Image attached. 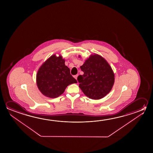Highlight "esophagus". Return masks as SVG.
Returning a JSON list of instances; mask_svg holds the SVG:
<instances>
[{
	"label": "esophagus",
	"mask_w": 153,
	"mask_h": 153,
	"mask_svg": "<svg viewBox=\"0 0 153 153\" xmlns=\"http://www.w3.org/2000/svg\"><path fill=\"white\" fill-rule=\"evenodd\" d=\"M78 75H75L74 76V77L76 79H77V78Z\"/></svg>",
	"instance_id": "34e87169"
}]
</instances>
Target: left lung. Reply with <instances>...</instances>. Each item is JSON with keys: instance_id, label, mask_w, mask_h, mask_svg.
I'll return each mask as SVG.
<instances>
[{"instance_id": "8db88e82", "label": "left lung", "mask_w": 153, "mask_h": 153, "mask_svg": "<svg viewBox=\"0 0 153 153\" xmlns=\"http://www.w3.org/2000/svg\"><path fill=\"white\" fill-rule=\"evenodd\" d=\"M79 58H81L79 55ZM80 69L83 75L78 76L79 87L90 99L99 100L111 90L115 82V74L108 62L101 55L91 54Z\"/></svg>"}]
</instances>
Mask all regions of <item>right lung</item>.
<instances>
[{
    "instance_id": "add662e5",
    "label": "right lung",
    "mask_w": 153,
    "mask_h": 153,
    "mask_svg": "<svg viewBox=\"0 0 153 153\" xmlns=\"http://www.w3.org/2000/svg\"><path fill=\"white\" fill-rule=\"evenodd\" d=\"M62 55L51 56L38 70L36 83L40 92L45 97L57 98L65 92L68 85L77 82L70 74Z\"/></svg>"
}]
</instances>
